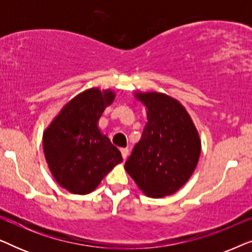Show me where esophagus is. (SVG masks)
Instances as JSON below:
<instances>
[{
  "label": "esophagus",
  "instance_id": "esophagus-1",
  "mask_svg": "<svg viewBox=\"0 0 252 252\" xmlns=\"http://www.w3.org/2000/svg\"><path fill=\"white\" fill-rule=\"evenodd\" d=\"M120 153H122V156L124 158V160H125L127 156H128V149H127V148H124V149L120 150Z\"/></svg>",
  "mask_w": 252,
  "mask_h": 252
}]
</instances>
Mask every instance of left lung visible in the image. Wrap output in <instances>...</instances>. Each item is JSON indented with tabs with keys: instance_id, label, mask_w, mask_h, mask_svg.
<instances>
[{
	"instance_id": "obj_1",
	"label": "left lung",
	"mask_w": 252,
	"mask_h": 252,
	"mask_svg": "<svg viewBox=\"0 0 252 252\" xmlns=\"http://www.w3.org/2000/svg\"><path fill=\"white\" fill-rule=\"evenodd\" d=\"M147 106L148 123L125 170L150 197L180 189L194 172L201 141L190 117L178 101L159 93L137 94Z\"/></svg>"
}]
</instances>
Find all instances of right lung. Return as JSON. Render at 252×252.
<instances>
[{"instance_id":"obj_1","label":"right lung","mask_w":252,"mask_h":252,"mask_svg":"<svg viewBox=\"0 0 252 252\" xmlns=\"http://www.w3.org/2000/svg\"><path fill=\"white\" fill-rule=\"evenodd\" d=\"M112 92L88 89L68 102L43 135V150L54 178L73 194L94 190L123 157L97 120L111 104Z\"/></svg>"}]
</instances>
